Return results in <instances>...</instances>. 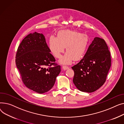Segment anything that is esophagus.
<instances>
[{
	"label": "esophagus",
	"instance_id": "esophagus-1",
	"mask_svg": "<svg viewBox=\"0 0 124 124\" xmlns=\"http://www.w3.org/2000/svg\"><path fill=\"white\" fill-rule=\"evenodd\" d=\"M62 69H63V70H67V69H68L69 68V67H68V66H65V65H63V66H62Z\"/></svg>",
	"mask_w": 124,
	"mask_h": 124
}]
</instances>
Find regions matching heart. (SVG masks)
I'll return each mask as SVG.
<instances>
[{
	"label": "heart",
	"instance_id": "heart-1",
	"mask_svg": "<svg viewBox=\"0 0 124 124\" xmlns=\"http://www.w3.org/2000/svg\"><path fill=\"white\" fill-rule=\"evenodd\" d=\"M89 45L88 35L74 31H60L57 38L51 36L49 39V48L57 59L62 56L65 47L67 53L60 60L63 64H70L74 60L78 61L83 59Z\"/></svg>",
	"mask_w": 124,
	"mask_h": 124
}]
</instances>
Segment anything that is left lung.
<instances>
[{"label":"left lung","instance_id":"1","mask_svg":"<svg viewBox=\"0 0 124 124\" xmlns=\"http://www.w3.org/2000/svg\"><path fill=\"white\" fill-rule=\"evenodd\" d=\"M111 65L110 50L104 39L96 37L90 45L83 59L72 67L73 83L79 91L92 93L106 81Z\"/></svg>","mask_w":124,"mask_h":124}]
</instances>
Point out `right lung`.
Returning a JSON list of instances; mask_svg holds the SVG:
<instances>
[{
    "mask_svg": "<svg viewBox=\"0 0 124 124\" xmlns=\"http://www.w3.org/2000/svg\"><path fill=\"white\" fill-rule=\"evenodd\" d=\"M50 52L44 35L34 32L22 40L16 54V63L22 81L27 88L39 93L53 88L61 70Z\"/></svg>",
    "mask_w": 124,
    "mask_h": 124,
    "instance_id": "obj_1",
    "label": "right lung"
}]
</instances>
